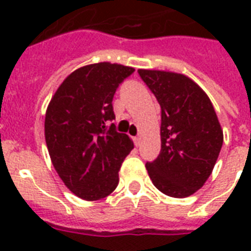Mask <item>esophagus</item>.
Masks as SVG:
<instances>
[{
  "label": "esophagus",
  "mask_w": 251,
  "mask_h": 251,
  "mask_svg": "<svg viewBox=\"0 0 251 251\" xmlns=\"http://www.w3.org/2000/svg\"><path fill=\"white\" fill-rule=\"evenodd\" d=\"M133 141H134V145L137 146V147L141 145V137H134Z\"/></svg>",
  "instance_id": "34e87169"
}]
</instances>
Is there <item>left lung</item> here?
<instances>
[{
  "label": "left lung",
  "instance_id": "left-lung-1",
  "mask_svg": "<svg viewBox=\"0 0 251 251\" xmlns=\"http://www.w3.org/2000/svg\"><path fill=\"white\" fill-rule=\"evenodd\" d=\"M138 74L161 108V150L146 163L150 178L164 194L185 198L210 177L223 146L212 102L182 74L139 69Z\"/></svg>",
  "mask_w": 251,
  "mask_h": 251
}]
</instances>
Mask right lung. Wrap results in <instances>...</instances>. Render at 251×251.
<instances>
[{"mask_svg": "<svg viewBox=\"0 0 251 251\" xmlns=\"http://www.w3.org/2000/svg\"><path fill=\"white\" fill-rule=\"evenodd\" d=\"M135 72L100 62L72 73L49 102L45 142L53 167L72 193L86 201L105 198L118 185V171L134 149L113 121V96Z\"/></svg>", "mask_w": 251, "mask_h": 251, "instance_id": "add662e5", "label": "right lung"}]
</instances>
